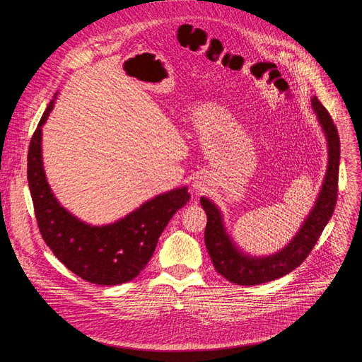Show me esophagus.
Segmentation results:
<instances>
[{"label": "esophagus", "mask_w": 362, "mask_h": 362, "mask_svg": "<svg viewBox=\"0 0 362 362\" xmlns=\"http://www.w3.org/2000/svg\"><path fill=\"white\" fill-rule=\"evenodd\" d=\"M193 189H194L197 193L208 192V189H209V180L206 179L204 176L197 177V179L193 182Z\"/></svg>", "instance_id": "esophagus-1"}]
</instances>
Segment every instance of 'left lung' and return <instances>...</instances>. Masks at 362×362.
Instances as JSON below:
<instances>
[{"label":"left lung","instance_id":"obj_1","mask_svg":"<svg viewBox=\"0 0 362 362\" xmlns=\"http://www.w3.org/2000/svg\"><path fill=\"white\" fill-rule=\"evenodd\" d=\"M313 107L328 140L327 176L315 202L313 212L305 219L302 228L288 246L267 257H252L242 253L228 236L222 215L209 199L200 197V204L208 216L204 229V243L215 269L236 285H259L275 281L298 268L311 253L324 228L329 222L338 196L339 173V136L329 113L318 97H313Z\"/></svg>","mask_w":362,"mask_h":362}]
</instances>
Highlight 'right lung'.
<instances>
[{"label": "right lung", "mask_w": 362, "mask_h": 362, "mask_svg": "<svg viewBox=\"0 0 362 362\" xmlns=\"http://www.w3.org/2000/svg\"><path fill=\"white\" fill-rule=\"evenodd\" d=\"M47 106L28 147L27 179L40 233L59 261L73 274L97 285H120L136 278L148 264L172 216L189 202L187 187L170 190L106 226H90L57 202L47 183L41 160V126Z\"/></svg>", "instance_id": "add662e5"}]
</instances>
